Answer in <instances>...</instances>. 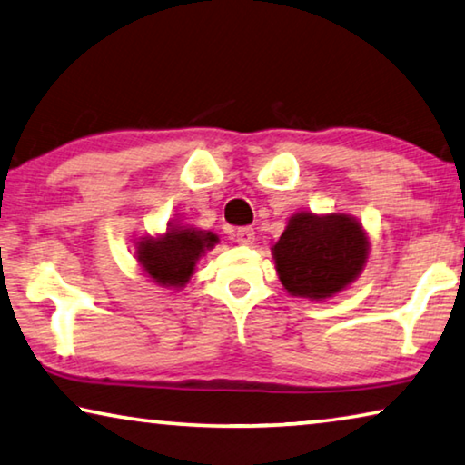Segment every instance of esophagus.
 <instances>
[{"label":"esophagus","mask_w":465,"mask_h":465,"mask_svg":"<svg viewBox=\"0 0 465 465\" xmlns=\"http://www.w3.org/2000/svg\"><path fill=\"white\" fill-rule=\"evenodd\" d=\"M233 238L240 246H252L254 244V230L252 227H240V230L235 232Z\"/></svg>","instance_id":"obj_1"}]
</instances>
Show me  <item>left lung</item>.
<instances>
[{"label":"left lung","instance_id":"1","mask_svg":"<svg viewBox=\"0 0 465 465\" xmlns=\"http://www.w3.org/2000/svg\"><path fill=\"white\" fill-rule=\"evenodd\" d=\"M370 248L365 227L352 214L301 211L288 219L272 254L288 294L325 301L363 273Z\"/></svg>","mask_w":465,"mask_h":465}]
</instances>
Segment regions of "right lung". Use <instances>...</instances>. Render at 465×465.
<instances>
[{
  "mask_svg": "<svg viewBox=\"0 0 465 465\" xmlns=\"http://www.w3.org/2000/svg\"><path fill=\"white\" fill-rule=\"evenodd\" d=\"M134 244L137 265L150 282L182 290L196 273V262L219 244V235L173 219L163 233L142 235Z\"/></svg>",
  "mask_w": 465,
  "mask_h": 465,
  "instance_id": "1",
  "label": "right lung"
}]
</instances>
